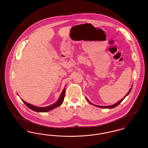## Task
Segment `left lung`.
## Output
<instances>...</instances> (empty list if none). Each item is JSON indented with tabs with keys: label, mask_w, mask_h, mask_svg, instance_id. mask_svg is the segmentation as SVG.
<instances>
[{
	"label": "left lung",
	"mask_w": 148,
	"mask_h": 148,
	"mask_svg": "<svg viewBox=\"0 0 148 148\" xmlns=\"http://www.w3.org/2000/svg\"><path fill=\"white\" fill-rule=\"evenodd\" d=\"M132 86L131 87V88H130V89L129 90V92H127V95H125V97H124V98H123L121 100H120L119 101H118V103H116V104H114V105H112V106H96V105H94V104H92V103H91L89 100H88V99H86V100H88V101L90 104H92V105H93V106H98V107H99V108H108V109H111V108H115V107H116V106H118L119 104L124 99V98L127 97V95L130 92H131V90H132Z\"/></svg>",
	"instance_id": "left-lung-1"
}]
</instances>
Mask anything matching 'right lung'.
Returning <instances> with one entry per match:
<instances>
[{"label": "right lung", "mask_w": 148, "mask_h": 148, "mask_svg": "<svg viewBox=\"0 0 148 148\" xmlns=\"http://www.w3.org/2000/svg\"><path fill=\"white\" fill-rule=\"evenodd\" d=\"M65 89L64 88L60 96V98L56 103L51 106H47V107H37V106H33L32 104L27 103L25 101H24L23 99H21V100L23 101V102L26 105V106H28L29 109H32V110L35 111L36 112H47L53 109L56 108L57 107H58L62 104V103L63 102L64 99V96H65Z\"/></svg>", "instance_id": "1"}]
</instances>
